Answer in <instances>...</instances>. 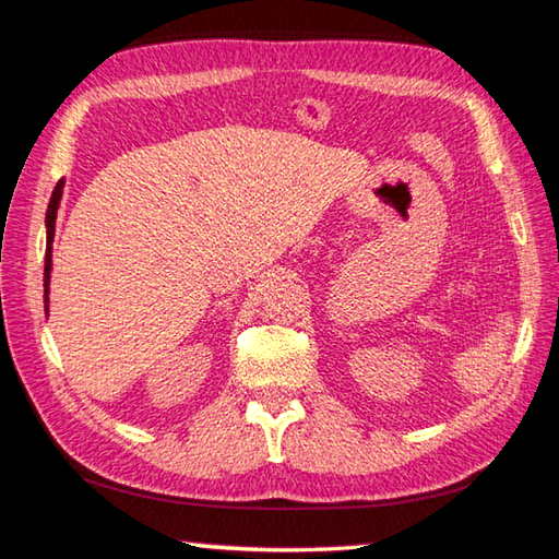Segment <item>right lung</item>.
Listing matches in <instances>:
<instances>
[{
  "label": "right lung",
  "instance_id": "obj_1",
  "mask_svg": "<svg viewBox=\"0 0 559 559\" xmlns=\"http://www.w3.org/2000/svg\"><path fill=\"white\" fill-rule=\"evenodd\" d=\"M60 195H63V180L58 182L53 195H50L48 202V212H46V227H48V237H46V266H44V286H46V302H48V281H50V245H53V231H56V212H58V202Z\"/></svg>",
  "mask_w": 559,
  "mask_h": 559
}]
</instances>
